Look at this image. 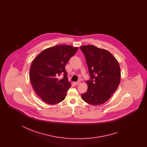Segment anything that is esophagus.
I'll list each match as a JSON object with an SVG mask.
<instances>
[{
	"instance_id": "1",
	"label": "esophagus",
	"mask_w": 147,
	"mask_h": 147,
	"mask_svg": "<svg viewBox=\"0 0 147 147\" xmlns=\"http://www.w3.org/2000/svg\"><path fill=\"white\" fill-rule=\"evenodd\" d=\"M80 84H81V81H77V82H74V84H75L76 86L80 85Z\"/></svg>"
}]
</instances>
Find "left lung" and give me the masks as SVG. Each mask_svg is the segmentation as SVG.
Instances as JSON below:
<instances>
[{
    "mask_svg": "<svg viewBox=\"0 0 147 147\" xmlns=\"http://www.w3.org/2000/svg\"><path fill=\"white\" fill-rule=\"evenodd\" d=\"M85 55L91 79L86 81L87 92L82 99L93 106L107 102L119 87L120 67L118 61L106 49L93 45L80 47Z\"/></svg>",
    "mask_w": 147,
    "mask_h": 147,
    "instance_id": "8db88e82",
    "label": "left lung"
}]
</instances>
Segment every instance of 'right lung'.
Listing matches in <instances>:
<instances>
[{
  "label": "right lung",
  "instance_id": "1",
  "mask_svg": "<svg viewBox=\"0 0 147 147\" xmlns=\"http://www.w3.org/2000/svg\"><path fill=\"white\" fill-rule=\"evenodd\" d=\"M78 49L70 45H57L44 49L33 60L30 81L36 94L45 102L55 105L65 98L71 86L65 65ZM61 73L64 78L59 80L57 76Z\"/></svg>",
  "mask_w": 147,
  "mask_h": 147
}]
</instances>
